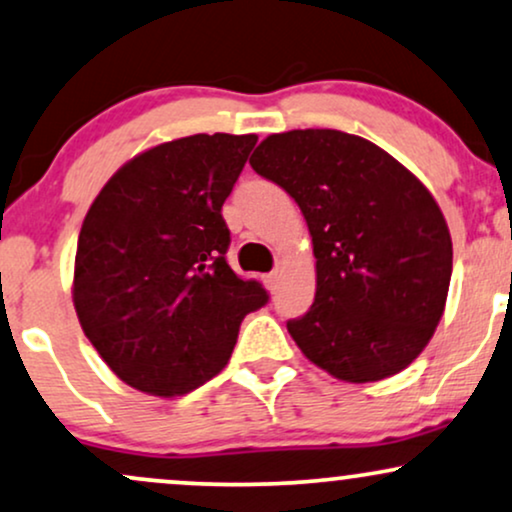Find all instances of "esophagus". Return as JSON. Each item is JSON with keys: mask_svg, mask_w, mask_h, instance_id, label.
Masks as SVG:
<instances>
[{"mask_svg": "<svg viewBox=\"0 0 512 512\" xmlns=\"http://www.w3.org/2000/svg\"><path fill=\"white\" fill-rule=\"evenodd\" d=\"M264 283H267V288H269V291H276V288H279V272H276V269H274V272H269L267 276H264Z\"/></svg>", "mask_w": 512, "mask_h": 512, "instance_id": "1", "label": "esophagus"}]
</instances>
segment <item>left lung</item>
Masks as SVG:
<instances>
[{"mask_svg":"<svg viewBox=\"0 0 512 512\" xmlns=\"http://www.w3.org/2000/svg\"><path fill=\"white\" fill-rule=\"evenodd\" d=\"M250 166L298 202L310 229L315 303L286 322L307 360L353 384L408 367L439 324L453 272L432 193L389 152L331 128L269 135Z\"/></svg>","mask_w":512,"mask_h":512,"instance_id":"left-lung-1","label":"left lung"}]
</instances>
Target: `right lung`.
<instances>
[{
    "label": "right lung",
    "instance_id": "right-lung-1",
    "mask_svg": "<svg viewBox=\"0 0 512 512\" xmlns=\"http://www.w3.org/2000/svg\"><path fill=\"white\" fill-rule=\"evenodd\" d=\"M257 135L197 133L133 157L83 221L73 272L80 326L112 372L183 396L226 367L245 315L269 303L226 262L221 217Z\"/></svg>",
    "mask_w": 512,
    "mask_h": 512
}]
</instances>
